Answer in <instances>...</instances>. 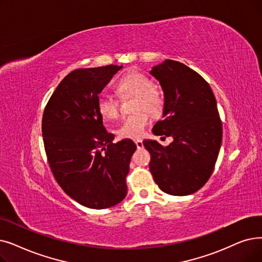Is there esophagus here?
<instances>
[{
    "label": "esophagus",
    "instance_id": "obj_1",
    "mask_svg": "<svg viewBox=\"0 0 262 262\" xmlns=\"http://www.w3.org/2000/svg\"><path fill=\"white\" fill-rule=\"evenodd\" d=\"M135 143H136V146H137V149H142L143 147V142L141 139H136Z\"/></svg>",
    "mask_w": 262,
    "mask_h": 262
}]
</instances>
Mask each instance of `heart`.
I'll return each mask as SVG.
<instances>
[{"label": "heart", "instance_id": "1", "mask_svg": "<svg viewBox=\"0 0 262 262\" xmlns=\"http://www.w3.org/2000/svg\"><path fill=\"white\" fill-rule=\"evenodd\" d=\"M118 89L124 94H129L137 97L136 110H146L151 113H158L162 110L164 99L159 91L154 88L151 78L139 72H130L125 75L119 82ZM99 115L105 120H115L119 116V103L112 96H101L97 103ZM149 116L144 111L125 118L118 128L120 138L136 139L144 133Z\"/></svg>", "mask_w": 262, "mask_h": 262}]
</instances>
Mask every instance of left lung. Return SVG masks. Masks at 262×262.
Listing matches in <instances>:
<instances>
[{"instance_id": "1", "label": "left lung", "mask_w": 262, "mask_h": 262, "mask_svg": "<svg viewBox=\"0 0 262 262\" xmlns=\"http://www.w3.org/2000/svg\"><path fill=\"white\" fill-rule=\"evenodd\" d=\"M150 74L164 92V119L153 134L173 139L166 147L156 140L143 141L151 154L150 171L166 194H194L211 177L222 145L215 96L209 83L183 63L166 60Z\"/></svg>"}]
</instances>
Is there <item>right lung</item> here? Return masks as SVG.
Segmentation results:
<instances>
[{
    "label": "right lung",
    "mask_w": 262,
    "mask_h": 262,
    "mask_svg": "<svg viewBox=\"0 0 262 262\" xmlns=\"http://www.w3.org/2000/svg\"><path fill=\"white\" fill-rule=\"evenodd\" d=\"M123 66L81 68L68 74L42 116V139L58 184L78 203L107 209L127 194L126 176L136 144L113 143L99 115V93Z\"/></svg>",
    "instance_id": "1"
}]
</instances>
